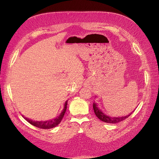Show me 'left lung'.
<instances>
[{"instance_id":"8db88e82","label":"left lung","mask_w":159,"mask_h":159,"mask_svg":"<svg viewBox=\"0 0 159 159\" xmlns=\"http://www.w3.org/2000/svg\"><path fill=\"white\" fill-rule=\"evenodd\" d=\"M93 108L94 110V113L96 116L98 117V118H99L101 121H102L105 123H117L119 122H121L125 119L128 118L130 115L132 114L131 113L126 115V116L120 117H112L111 116H108V115H105L104 113L102 112V111L98 107L97 103H95V102H93Z\"/></svg>"}]
</instances>
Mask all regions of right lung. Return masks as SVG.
Segmentation results:
<instances>
[{
    "mask_svg": "<svg viewBox=\"0 0 159 159\" xmlns=\"http://www.w3.org/2000/svg\"><path fill=\"white\" fill-rule=\"evenodd\" d=\"M67 105H68V100L66 101L65 104H64V109L62 110L61 113H60V115H59L58 117H57L56 118L52 119V120H49V121H32L31 119H29L28 118L26 117H24L26 121L30 123L32 125L35 126L38 128L40 129H52L54 128L55 127H56L57 125L60 124V123L61 122L62 118L64 117V115L66 113V111L67 109Z\"/></svg>",
    "mask_w": 159,
    "mask_h": 159,
    "instance_id": "obj_1",
    "label": "right lung"
}]
</instances>
